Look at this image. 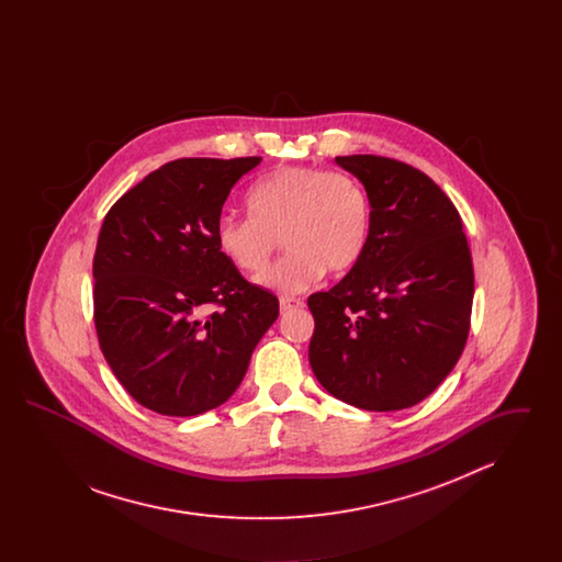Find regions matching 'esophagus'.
I'll list each match as a JSON object with an SVG mask.
<instances>
[{"mask_svg": "<svg viewBox=\"0 0 562 562\" xmlns=\"http://www.w3.org/2000/svg\"><path fill=\"white\" fill-rule=\"evenodd\" d=\"M296 307H303V299L289 296V294L280 296V312H282V314H286V312H291V310H296Z\"/></svg>", "mask_w": 562, "mask_h": 562, "instance_id": "esophagus-1", "label": "esophagus"}]
</instances>
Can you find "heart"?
<instances>
[{"instance_id":"obj_1","label":"heart","mask_w":562,"mask_h":562,"mask_svg":"<svg viewBox=\"0 0 562 562\" xmlns=\"http://www.w3.org/2000/svg\"><path fill=\"white\" fill-rule=\"evenodd\" d=\"M250 216L225 214L214 227L221 255L244 273H259L282 238L289 250L259 276L278 293H301L326 271L346 273L362 259L373 206L348 172L284 166L259 179L246 195Z\"/></svg>"}]
</instances>
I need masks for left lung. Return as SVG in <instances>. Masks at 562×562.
<instances>
[{
    "instance_id": "1",
    "label": "left lung",
    "mask_w": 562,
    "mask_h": 562,
    "mask_svg": "<svg viewBox=\"0 0 562 562\" xmlns=\"http://www.w3.org/2000/svg\"><path fill=\"white\" fill-rule=\"evenodd\" d=\"M337 164L369 191L371 236L339 284L307 299L310 364L335 398L401 411L428 398L465 348L472 252L453 202L426 172L381 156Z\"/></svg>"
}]
</instances>
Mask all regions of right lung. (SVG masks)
<instances>
[{
    "label": "right lung",
    "instance_id": "right-lung-1",
    "mask_svg": "<svg viewBox=\"0 0 562 562\" xmlns=\"http://www.w3.org/2000/svg\"><path fill=\"white\" fill-rule=\"evenodd\" d=\"M259 161H168L105 214L97 337L117 381L154 413L191 417L227 401L280 314L278 296L244 280L214 240L229 191Z\"/></svg>",
    "mask_w": 562,
    "mask_h": 562
}]
</instances>
